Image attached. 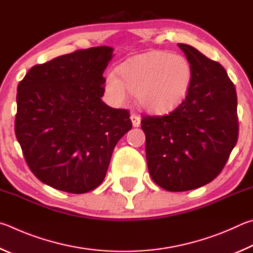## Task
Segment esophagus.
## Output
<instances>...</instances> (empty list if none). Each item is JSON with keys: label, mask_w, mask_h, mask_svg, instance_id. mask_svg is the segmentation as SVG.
Returning a JSON list of instances; mask_svg holds the SVG:
<instances>
[{"label": "esophagus", "mask_w": 253, "mask_h": 253, "mask_svg": "<svg viewBox=\"0 0 253 253\" xmlns=\"http://www.w3.org/2000/svg\"><path fill=\"white\" fill-rule=\"evenodd\" d=\"M130 119H131V121H132V126H133L134 127L140 126V124H141V118L139 117V115L131 114Z\"/></svg>", "instance_id": "1"}]
</instances>
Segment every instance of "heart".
<instances>
[{"mask_svg": "<svg viewBox=\"0 0 253 253\" xmlns=\"http://www.w3.org/2000/svg\"><path fill=\"white\" fill-rule=\"evenodd\" d=\"M192 83V66L183 55L152 51L132 57L111 71L105 90L115 103L135 93L140 105L153 113L170 112L182 103Z\"/></svg>", "mask_w": 253, "mask_h": 253, "instance_id": "b5f03b06", "label": "heart"}]
</instances>
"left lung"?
<instances>
[{"label":"left lung","instance_id":"1","mask_svg":"<svg viewBox=\"0 0 253 253\" xmlns=\"http://www.w3.org/2000/svg\"><path fill=\"white\" fill-rule=\"evenodd\" d=\"M192 66L182 103L167 115L142 118L148 169L171 192L200 188L216 178L238 140L237 93L223 66L188 44H178Z\"/></svg>","mask_w":253,"mask_h":253}]
</instances>
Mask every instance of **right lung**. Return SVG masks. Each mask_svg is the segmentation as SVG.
I'll return each instance as SVG.
<instances>
[{
	"instance_id": "right-lung-1",
	"label": "right lung",
	"mask_w": 253,
	"mask_h": 253,
	"mask_svg": "<svg viewBox=\"0 0 253 253\" xmlns=\"http://www.w3.org/2000/svg\"><path fill=\"white\" fill-rule=\"evenodd\" d=\"M113 48L97 46L34 65L17 86L16 139L34 175L50 187L85 193L104 180L130 113L104 94Z\"/></svg>"
}]
</instances>
